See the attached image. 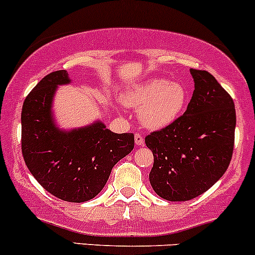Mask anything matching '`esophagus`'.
Returning <instances> with one entry per match:
<instances>
[{
	"label": "esophagus",
	"mask_w": 255,
	"mask_h": 255,
	"mask_svg": "<svg viewBox=\"0 0 255 255\" xmlns=\"http://www.w3.org/2000/svg\"><path fill=\"white\" fill-rule=\"evenodd\" d=\"M135 142H136V145L142 146L143 145V136L140 135V133H135Z\"/></svg>",
	"instance_id": "esophagus-1"
}]
</instances>
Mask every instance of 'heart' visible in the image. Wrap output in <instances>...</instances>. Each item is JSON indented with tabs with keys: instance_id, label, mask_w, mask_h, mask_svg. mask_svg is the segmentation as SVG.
Instances as JSON below:
<instances>
[{
	"instance_id": "1",
	"label": "heart",
	"mask_w": 255,
	"mask_h": 255,
	"mask_svg": "<svg viewBox=\"0 0 255 255\" xmlns=\"http://www.w3.org/2000/svg\"><path fill=\"white\" fill-rule=\"evenodd\" d=\"M123 99L128 106L138 109V118L146 128L159 130L173 124L183 114L188 91L180 82L152 78L128 89Z\"/></svg>"
}]
</instances>
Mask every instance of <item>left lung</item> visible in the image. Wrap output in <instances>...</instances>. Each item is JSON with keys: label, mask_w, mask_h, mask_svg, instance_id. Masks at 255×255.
Masks as SVG:
<instances>
[{"label": "left lung", "mask_w": 255, "mask_h": 255, "mask_svg": "<svg viewBox=\"0 0 255 255\" xmlns=\"http://www.w3.org/2000/svg\"><path fill=\"white\" fill-rule=\"evenodd\" d=\"M195 82L185 113L145 137L153 153L149 183L168 201H186L209 190L227 170L235 146L233 99L216 78L190 70Z\"/></svg>", "instance_id": "obj_1"}]
</instances>
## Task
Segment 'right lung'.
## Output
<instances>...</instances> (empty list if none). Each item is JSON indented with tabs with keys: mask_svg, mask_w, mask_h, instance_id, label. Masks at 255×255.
Listing matches in <instances>:
<instances>
[{
	"mask_svg": "<svg viewBox=\"0 0 255 255\" xmlns=\"http://www.w3.org/2000/svg\"><path fill=\"white\" fill-rule=\"evenodd\" d=\"M66 70L46 75L22 108V154L38 183L56 198L83 203L101 193L113 167L132 151L133 133H115L102 123L64 132L51 119L57 85L69 83Z\"/></svg>",
	"mask_w": 255,
	"mask_h": 255,
	"instance_id": "1",
	"label": "right lung"
}]
</instances>
